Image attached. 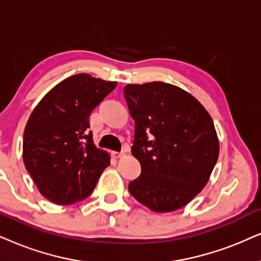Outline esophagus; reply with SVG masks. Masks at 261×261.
Returning a JSON list of instances; mask_svg holds the SVG:
<instances>
[{"instance_id":"34e87169","label":"esophagus","mask_w":261,"mask_h":261,"mask_svg":"<svg viewBox=\"0 0 261 261\" xmlns=\"http://www.w3.org/2000/svg\"><path fill=\"white\" fill-rule=\"evenodd\" d=\"M112 155H113V158H115V159H119V158H123L126 155V153L125 151H112Z\"/></svg>"}]
</instances>
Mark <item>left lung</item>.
I'll use <instances>...</instances> for the list:
<instances>
[{"instance_id": "1", "label": "left lung", "mask_w": 261, "mask_h": 261, "mask_svg": "<svg viewBox=\"0 0 261 261\" xmlns=\"http://www.w3.org/2000/svg\"><path fill=\"white\" fill-rule=\"evenodd\" d=\"M124 96L135 120L131 153L141 164L128 191L153 212L182 208L203 189L218 160L212 118L193 95L164 82L127 84Z\"/></svg>"}]
</instances>
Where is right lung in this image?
Returning a JSON list of instances; mask_svg holds the SVG:
<instances>
[{
  "label": "right lung",
  "mask_w": 261,
  "mask_h": 261,
  "mask_svg": "<svg viewBox=\"0 0 261 261\" xmlns=\"http://www.w3.org/2000/svg\"><path fill=\"white\" fill-rule=\"evenodd\" d=\"M117 82L78 73L38 102L26 123L22 160L39 193L57 204L88 197L111 158L88 133L89 117Z\"/></svg>",
  "instance_id": "1"
}]
</instances>
